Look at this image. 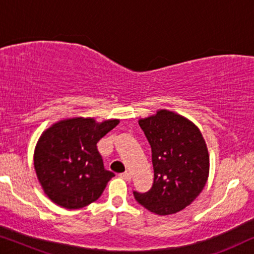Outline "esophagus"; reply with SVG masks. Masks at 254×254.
<instances>
[{"instance_id":"1","label":"esophagus","mask_w":254,"mask_h":254,"mask_svg":"<svg viewBox=\"0 0 254 254\" xmlns=\"http://www.w3.org/2000/svg\"><path fill=\"white\" fill-rule=\"evenodd\" d=\"M120 177H121V178H123V179L126 180V182H129V180L131 179V175H130L129 172H124V173H121Z\"/></svg>"}]
</instances>
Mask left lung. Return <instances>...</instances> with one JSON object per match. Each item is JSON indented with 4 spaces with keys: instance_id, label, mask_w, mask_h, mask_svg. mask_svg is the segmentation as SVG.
Returning <instances> with one entry per match:
<instances>
[{
    "instance_id": "8db88e82",
    "label": "left lung",
    "mask_w": 254,
    "mask_h": 254,
    "mask_svg": "<svg viewBox=\"0 0 254 254\" xmlns=\"http://www.w3.org/2000/svg\"><path fill=\"white\" fill-rule=\"evenodd\" d=\"M151 147L154 184L135 200L151 213L176 214L196 199L207 183L209 155L199 128L178 114L162 110L138 121Z\"/></svg>"
}]
</instances>
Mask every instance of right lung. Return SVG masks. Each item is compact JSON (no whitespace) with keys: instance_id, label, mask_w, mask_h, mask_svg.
Returning a JSON list of instances; mask_svg holds the SVG:
<instances>
[{"instance_id":"right-lung-1","label":"right lung","mask_w":254,"mask_h":254,"mask_svg":"<svg viewBox=\"0 0 254 254\" xmlns=\"http://www.w3.org/2000/svg\"><path fill=\"white\" fill-rule=\"evenodd\" d=\"M119 120L97 124L93 119H69L45 131L34 151V169L48 197L67 209L98 200L114 177L104 168L97 143Z\"/></svg>"}]
</instances>
